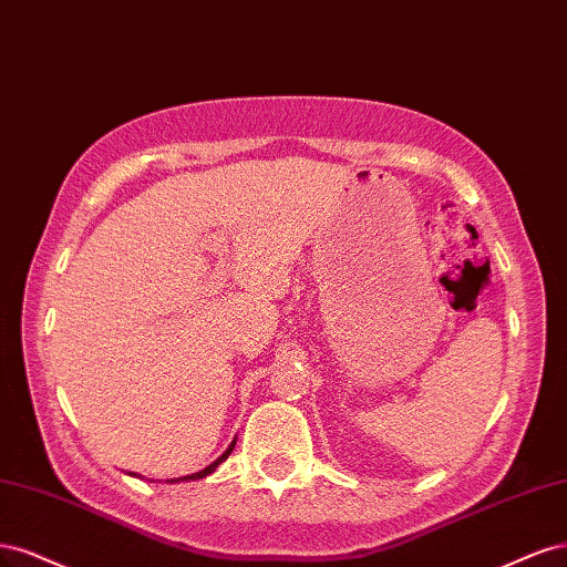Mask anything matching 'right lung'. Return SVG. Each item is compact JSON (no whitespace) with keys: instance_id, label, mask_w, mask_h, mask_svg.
I'll return each mask as SVG.
<instances>
[{"instance_id":"obj_1","label":"right lung","mask_w":567,"mask_h":567,"mask_svg":"<svg viewBox=\"0 0 567 567\" xmlns=\"http://www.w3.org/2000/svg\"><path fill=\"white\" fill-rule=\"evenodd\" d=\"M233 447H235V441L228 445V450L218 456V460H214L209 466H205L203 471H197V473H190V476H181V478H169L167 483H188V481H199V478H205V476H209V473H214L216 471V466L221 464V462H226L228 460V454L233 452ZM130 476H134V478H141V476H136L134 471H130Z\"/></svg>"}]
</instances>
